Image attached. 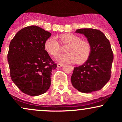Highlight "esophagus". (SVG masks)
<instances>
[{
    "label": "esophagus",
    "instance_id": "obj_1",
    "mask_svg": "<svg viewBox=\"0 0 122 122\" xmlns=\"http://www.w3.org/2000/svg\"><path fill=\"white\" fill-rule=\"evenodd\" d=\"M62 66H63L62 64H57V67H58V68H61Z\"/></svg>",
    "mask_w": 122,
    "mask_h": 122
}]
</instances>
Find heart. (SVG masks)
Masks as SVG:
<instances>
[{
	"instance_id": "1",
	"label": "heart",
	"mask_w": 122,
	"mask_h": 122,
	"mask_svg": "<svg viewBox=\"0 0 122 122\" xmlns=\"http://www.w3.org/2000/svg\"><path fill=\"white\" fill-rule=\"evenodd\" d=\"M62 43L68 44L66 47L67 53L57 57V60L61 62H75L79 64L85 62L89 58L91 47L89 42L81 40L80 37L71 33H66L61 36ZM45 49L53 57H56L61 51L60 43L56 37L49 38L44 43Z\"/></svg>"
}]
</instances>
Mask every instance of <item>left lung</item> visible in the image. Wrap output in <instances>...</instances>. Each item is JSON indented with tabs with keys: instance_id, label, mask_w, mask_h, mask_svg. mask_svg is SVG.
<instances>
[{
	"instance_id": "left-lung-1",
	"label": "left lung",
	"mask_w": 122,
	"mask_h": 122,
	"mask_svg": "<svg viewBox=\"0 0 122 122\" xmlns=\"http://www.w3.org/2000/svg\"><path fill=\"white\" fill-rule=\"evenodd\" d=\"M75 33L84 35L91 51L84 64L74 68L71 76L72 84L83 93L97 91L110 79L114 60L110 42L103 33L96 29H77Z\"/></svg>"
}]
</instances>
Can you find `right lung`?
<instances>
[{"label":"right lung","instance_id":"right-lung-1","mask_svg":"<svg viewBox=\"0 0 122 122\" xmlns=\"http://www.w3.org/2000/svg\"><path fill=\"white\" fill-rule=\"evenodd\" d=\"M51 34L38 26L21 29L11 41L7 55L12 81L23 93L36 96L45 93L57 68L44 43Z\"/></svg>","mask_w":122,"mask_h":122}]
</instances>
